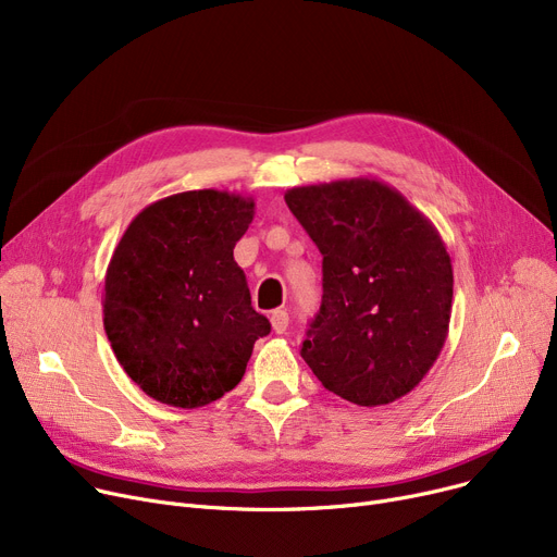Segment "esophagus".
Here are the masks:
<instances>
[{"label": "esophagus", "mask_w": 557, "mask_h": 557, "mask_svg": "<svg viewBox=\"0 0 557 557\" xmlns=\"http://www.w3.org/2000/svg\"><path fill=\"white\" fill-rule=\"evenodd\" d=\"M271 325H273L275 334H284L288 327V313L284 309H275L271 313Z\"/></svg>", "instance_id": "1"}]
</instances>
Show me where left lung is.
Returning <instances> with one entry per match:
<instances>
[{"mask_svg": "<svg viewBox=\"0 0 557 557\" xmlns=\"http://www.w3.org/2000/svg\"><path fill=\"white\" fill-rule=\"evenodd\" d=\"M284 200L323 255V305L302 359L352 404L408 395L449 334L454 271L441 232L376 178L294 187Z\"/></svg>", "mask_w": 557, "mask_h": 557, "instance_id": "left-lung-1", "label": "left lung"}]
</instances>
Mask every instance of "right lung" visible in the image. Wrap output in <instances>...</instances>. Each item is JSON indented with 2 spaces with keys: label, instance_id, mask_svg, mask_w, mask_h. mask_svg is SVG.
<instances>
[{
  "label": "right lung",
  "instance_id": "1",
  "mask_svg": "<svg viewBox=\"0 0 557 557\" xmlns=\"http://www.w3.org/2000/svg\"><path fill=\"white\" fill-rule=\"evenodd\" d=\"M252 216L250 196L183 191L146 205L116 244L103 327L124 372L156 401H216L242 382L255 341L271 332L234 261Z\"/></svg>",
  "mask_w": 557,
  "mask_h": 557
}]
</instances>
